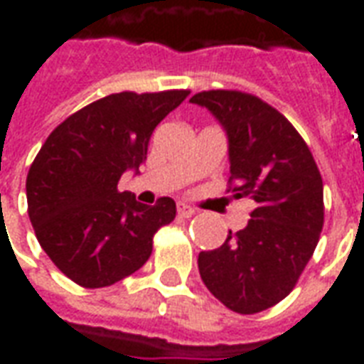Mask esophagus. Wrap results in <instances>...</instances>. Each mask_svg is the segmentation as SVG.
Here are the masks:
<instances>
[{
	"instance_id": "esophagus-1",
	"label": "esophagus",
	"mask_w": 364,
	"mask_h": 364,
	"mask_svg": "<svg viewBox=\"0 0 364 364\" xmlns=\"http://www.w3.org/2000/svg\"><path fill=\"white\" fill-rule=\"evenodd\" d=\"M195 213H197V210H195L193 206L187 205V203H179V205H177V214H179L181 218H191Z\"/></svg>"
}]
</instances>
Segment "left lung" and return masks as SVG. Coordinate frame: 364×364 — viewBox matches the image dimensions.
<instances>
[{
    "label": "left lung",
    "instance_id": "1",
    "mask_svg": "<svg viewBox=\"0 0 364 364\" xmlns=\"http://www.w3.org/2000/svg\"><path fill=\"white\" fill-rule=\"evenodd\" d=\"M191 103L206 107L226 128L228 193L252 198L244 230L198 253L206 289L237 314L279 304L296 287L323 228V183L304 138L259 97L236 90L200 91Z\"/></svg>",
    "mask_w": 364,
    "mask_h": 364
}]
</instances>
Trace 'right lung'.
<instances>
[{"mask_svg": "<svg viewBox=\"0 0 364 364\" xmlns=\"http://www.w3.org/2000/svg\"><path fill=\"white\" fill-rule=\"evenodd\" d=\"M189 90L112 93L54 128L27 175L28 218L52 263L83 289H103L142 267L175 200L138 203L117 189L146 161L154 128Z\"/></svg>", "mask_w": 364, "mask_h": 364, "instance_id": "right-lung-1", "label": "right lung"}]
</instances>
